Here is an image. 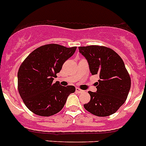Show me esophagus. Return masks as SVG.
I'll return each instance as SVG.
<instances>
[{
    "instance_id": "34e87169",
    "label": "esophagus",
    "mask_w": 146,
    "mask_h": 146,
    "mask_svg": "<svg viewBox=\"0 0 146 146\" xmlns=\"http://www.w3.org/2000/svg\"><path fill=\"white\" fill-rule=\"evenodd\" d=\"M76 92H77V93H82V92H84V91H83V90H80V88H76Z\"/></svg>"
}]
</instances>
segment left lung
I'll list each match as a JSON object with an SVG mask.
<instances>
[{
    "label": "left lung",
    "mask_w": 146,
    "mask_h": 146,
    "mask_svg": "<svg viewBox=\"0 0 146 146\" xmlns=\"http://www.w3.org/2000/svg\"><path fill=\"white\" fill-rule=\"evenodd\" d=\"M93 75L98 74L97 91H89L90 101L84 105L90 113L107 117L117 111L125 102L131 87V80L124 61L114 50L105 46L79 47Z\"/></svg>",
    "instance_id": "1"
}]
</instances>
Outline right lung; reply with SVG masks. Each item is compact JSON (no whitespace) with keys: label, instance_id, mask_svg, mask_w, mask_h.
I'll use <instances>...</instances> for the list:
<instances>
[{"label":"right lung","instance_id":"1","mask_svg":"<svg viewBox=\"0 0 146 146\" xmlns=\"http://www.w3.org/2000/svg\"><path fill=\"white\" fill-rule=\"evenodd\" d=\"M76 48L58 44L42 45L33 50L21 64L17 75L18 90L32 112L42 117L56 114L63 109L68 96L74 93V86H61L53 80Z\"/></svg>","mask_w":146,"mask_h":146}]
</instances>
